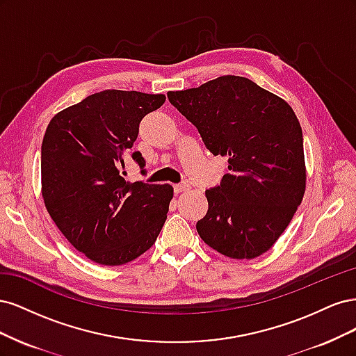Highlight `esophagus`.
<instances>
[{"label":"esophagus","mask_w":356,"mask_h":356,"mask_svg":"<svg viewBox=\"0 0 356 356\" xmlns=\"http://www.w3.org/2000/svg\"><path fill=\"white\" fill-rule=\"evenodd\" d=\"M190 190V186L188 184H177V186H174V191H175V195H179V193H186V191H188Z\"/></svg>","instance_id":"1"}]
</instances>
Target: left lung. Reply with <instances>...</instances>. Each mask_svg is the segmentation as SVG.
<instances>
[{
    "label": "left lung",
    "instance_id": "1",
    "mask_svg": "<svg viewBox=\"0 0 356 356\" xmlns=\"http://www.w3.org/2000/svg\"><path fill=\"white\" fill-rule=\"evenodd\" d=\"M168 98L213 156L229 157V174L204 191L208 212L196 224L199 236L236 260L264 254L305 196L303 132L293 108L239 75L169 92Z\"/></svg>",
    "mask_w": 356,
    "mask_h": 356
}]
</instances>
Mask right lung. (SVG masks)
Masks as SVG:
<instances>
[{
	"mask_svg": "<svg viewBox=\"0 0 356 356\" xmlns=\"http://www.w3.org/2000/svg\"><path fill=\"white\" fill-rule=\"evenodd\" d=\"M165 95L104 90L51 118L41 145V191L58 229L102 266L135 260L153 246L174 188L122 177L143 118ZM132 159L145 166L139 152Z\"/></svg>",
	"mask_w": 356,
	"mask_h": 356,
	"instance_id": "right-lung-1",
	"label": "right lung"
}]
</instances>
